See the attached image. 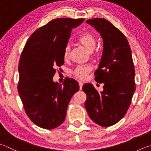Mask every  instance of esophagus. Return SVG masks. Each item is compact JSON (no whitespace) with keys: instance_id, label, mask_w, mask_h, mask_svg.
<instances>
[{"instance_id":"1","label":"esophagus","mask_w":151,"mask_h":151,"mask_svg":"<svg viewBox=\"0 0 151 151\" xmlns=\"http://www.w3.org/2000/svg\"><path fill=\"white\" fill-rule=\"evenodd\" d=\"M83 83H82V82H81V81H79V89H80V90H81V89H82V88H83Z\"/></svg>"}]
</instances>
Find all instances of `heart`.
Here are the masks:
<instances>
[{
    "label": "heart",
    "instance_id": "heart-1",
    "mask_svg": "<svg viewBox=\"0 0 151 151\" xmlns=\"http://www.w3.org/2000/svg\"><path fill=\"white\" fill-rule=\"evenodd\" d=\"M78 41L81 45L86 49L89 52H93L94 49H95L96 45V40L95 35L93 33L89 32V31H85L79 37L78 39ZM70 46L66 45L65 47L64 51V60H67L70 56ZM91 68L89 66H81L77 67L75 70L73 72V75L76 78L80 79H85L86 78L87 73L90 72Z\"/></svg>",
    "mask_w": 151,
    "mask_h": 151
}]
</instances>
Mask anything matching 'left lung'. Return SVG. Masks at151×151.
Instances as JSON below:
<instances>
[{
  "mask_svg": "<svg viewBox=\"0 0 151 151\" xmlns=\"http://www.w3.org/2000/svg\"><path fill=\"white\" fill-rule=\"evenodd\" d=\"M100 33L103 50L95 71V80L104 83L99 93L91 83H85L87 95L85 107L91 120L102 127H109L126 114L135 90V69L127 39L118 28L103 18L87 20Z\"/></svg>",
  "mask_w": 151,
  "mask_h": 151,
  "instance_id": "left-lung-1",
  "label": "left lung"
}]
</instances>
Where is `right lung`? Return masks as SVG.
I'll return each mask as SVG.
<instances>
[{"label":"right lung","instance_id":"add662e5","mask_svg":"<svg viewBox=\"0 0 151 151\" xmlns=\"http://www.w3.org/2000/svg\"><path fill=\"white\" fill-rule=\"evenodd\" d=\"M82 19L58 18L37 29L25 45L18 66V93L30 120L46 129L63 123L71 98L79 89L78 82L68 78L53 81L56 66L64 64V51L71 31Z\"/></svg>","mask_w":151,"mask_h":151}]
</instances>
